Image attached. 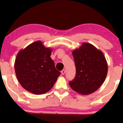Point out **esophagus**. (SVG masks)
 <instances>
[{
	"instance_id": "esophagus-1",
	"label": "esophagus",
	"mask_w": 123,
	"mask_h": 123,
	"mask_svg": "<svg viewBox=\"0 0 123 123\" xmlns=\"http://www.w3.org/2000/svg\"><path fill=\"white\" fill-rule=\"evenodd\" d=\"M61 73H62L63 75H64V74L65 73V70L64 69L62 70V71H61Z\"/></svg>"
}]
</instances>
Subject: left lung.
<instances>
[{"label":"left lung","mask_w":123,"mask_h":123,"mask_svg":"<svg viewBox=\"0 0 123 123\" xmlns=\"http://www.w3.org/2000/svg\"><path fill=\"white\" fill-rule=\"evenodd\" d=\"M76 74L69 86L74 91L90 95L100 88L106 77L108 67L101 50L90 43H83L72 51Z\"/></svg>","instance_id":"8db88e82"}]
</instances>
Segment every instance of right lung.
<instances>
[{"label":"right lung","instance_id":"obj_1","mask_svg":"<svg viewBox=\"0 0 123 123\" xmlns=\"http://www.w3.org/2000/svg\"><path fill=\"white\" fill-rule=\"evenodd\" d=\"M51 51L41 41H37L18 53L15 72L19 83L27 91L42 95L54 85L60 72L56 69L50 57Z\"/></svg>","mask_w":123,"mask_h":123}]
</instances>
